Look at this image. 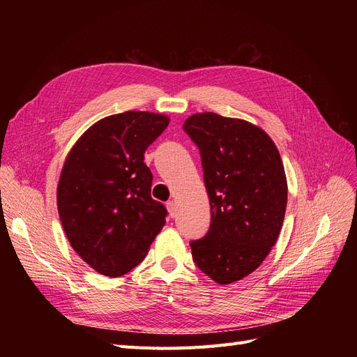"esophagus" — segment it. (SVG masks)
<instances>
[{"label":"esophagus","mask_w":357,"mask_h":357,"mask_svg":"<svg viewBox=\"0 0 357 357\" xmlns=\"http://www.w3.org/2000/svg\"><path fill=\"white\" fill-rule=\"evenodd\" d=\"M167 208H168V213H169L171 218H176V214H177V204H176V201H168L167 202Z\"/></svg>","instance_id":"1"}]
</instances>
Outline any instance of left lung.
<instances>
[{
    "instance_id": "left-lung-1",
    "label": "left lung",
    "mask_w": 357,
    "mask_h": 357,
    "mask_svg": "<svg viewBox=\"0 0 357 357\" xmlns=\"http://www.w3.org/2000/svg\"><path fill=\"white\" fill-rule=\"evenodd\" d=\"M199 149L211 223L192 241L193 261L219 284H231L261 265L282 231L287 180L278 149L262 128L211 112L186 119Z\"/></svg>"
}]
</instances>
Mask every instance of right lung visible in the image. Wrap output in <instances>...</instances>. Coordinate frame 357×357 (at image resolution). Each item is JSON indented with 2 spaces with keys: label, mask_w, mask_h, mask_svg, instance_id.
Instances as JSON below:
<instances>
[{
  "label": "right lung",
  "mask_w": 357,
  "mask_h": 357,
  "mask_svg": "<svg viewBox=\"0 0 357 357\" xmlns=\"http://www.w3.org/2000/svg\"><path fill=\"white\" fill-rule=\"evenodd\" d=\"M169 117L125 112L93 123L71 147L56 201L67 238L96 273L121 277L146 257L165 225L167 208L150 195L144 152Z\"/></svg>",
  "instance_id": "1"
}]
</instances>
